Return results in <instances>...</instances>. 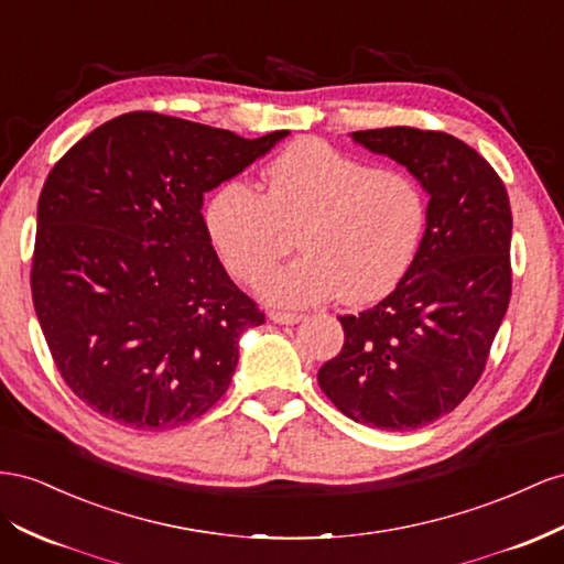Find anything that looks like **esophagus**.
Instances as JSON below:
<instances>
[{"label":"esophagus","mask_w":564,"mask_h":564,"mask_svg":"<svg viewBox=\"0 0 564 564\" xmlns=\"http://www.w3.org/2000/svg\"><path fill=\"white\" fill-rule=\"evenodd\" d=\"M268 317L272 319V323H278V325H294V323H299V319H301L299 313H286V311H270Z\"/></svg>","instance_id":"esophagus-1"}]
</instances>
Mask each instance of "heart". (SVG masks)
<instances>
[{
	"instance_id": "obj_1",
	"label": "heart",
	"mask_w": 564,
	"mask_h": 564,
	"mask_svg": "<svg viewBox=\"0 0 564 564\" xmlns=\"http://www.w3.org/2000/svg\"><path fill=\"white\" fill-rule=\"evenodd\" d=\"M265 192L227 180L206 206V227L227 270L256 284L293 246L304 253L261 284L280 306L334 294L348 303L387 296L413 265L427 230V194L401 171L299 140L272 159Z\"/></svg>"
}]
</instances>
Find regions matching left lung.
<instances>
[{
  "label": "left lung",
  "instance_id": "8db88e82",
  "mask_svg": "<svg viewBox=\"0 0 564 564\" xmlns=\"http://www.w3.org/2000/svg\"><path fill=\"white\" fill-rule=\"evenodd\" d=\"M354 142L393 159L430 194L427 230L393 292L341 315V351L317 384L346 417L410 432L475 389L510 303L512 213L503 180L458 137L379 128Z\"/></svg>",
  "mask_w": 564,
  "mask_h": 564
}]
</instances>
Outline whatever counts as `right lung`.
<instances>
[{"instance_id": "1", "label": "right lung", "mask_w": 564, "mask_h": 564, "mask_svg": "<svg viewBox=\"0 0 564 564\" xmlns=\"http://www.w3.org/2000/svg\"><path fill=\"white\" fill-rule=\"evenodd\" d=\"M132 111L54 165L37 202L30 289L56 370L101 417L163 432L230 387L239 337L265 323L227 275L204 194L284 140Z\"/></svg>"}]
</instances>
